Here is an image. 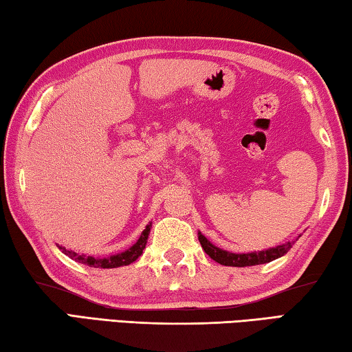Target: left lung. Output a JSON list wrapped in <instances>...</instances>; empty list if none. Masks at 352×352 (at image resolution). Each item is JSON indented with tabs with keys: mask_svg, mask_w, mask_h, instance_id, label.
I'll use <instances>...</instances> for the list:
<instances>
[{
	"mask_svg": "<svg viewBox=\"0 0 352 352\" xmlns=\"http://www.w3.org/2000/svg\"><path fill=\"white\" fill-rule=\"evenodd\" d=\"M199 243L206 251V254L210 258H214L215 262L226 265V267H252V265H261V263H268L274 261V258L282 257L289 252V250L293 245V241L276 248H270V250L258 251V252H248V254H234V252H228L224 250H220L210 243L203 234L198 232Z\"/></svg>",
	"mask_w": 352,
	"mask_h": 352,
	"instance_id": "obj_1",
	"label": "left lung"
}]
</instances>
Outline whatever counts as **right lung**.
I'll list each match as a JSON object with an SVG mask.
<instances>
[{
	"mask_svg": "<svg viewBox=\"0 0 352 352\" xmlns=\"http://www.w3.org/2000/svg\"><path fill=\"white\" fill-rule=\"evenodd\" d=\"M149 230H151V223L148 224L146 229L143 230L140 237H138V240L129 248V250H126L124 252H120V254H115V256H111V257H104V258L78 254V252L68 251L62 246H59V250H62L63 254L72 257L73 261H76L79 263H85V265H89V267H94V268H118V267H124V265H129L132 262H135L137 258L142 256V252L146 246Z\"/></svg>",
	"mask_w": 352,
	"mask_h": 352,
	"instance_id": "right-lung-1",
	"label": "right lung"
}]
</instances>
